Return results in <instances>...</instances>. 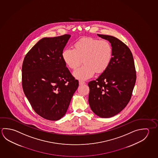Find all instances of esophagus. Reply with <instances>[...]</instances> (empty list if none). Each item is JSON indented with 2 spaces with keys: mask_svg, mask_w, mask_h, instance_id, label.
<instances>
[{
  "mask_svg": "<svg viewBox=\"0 0 158 158\" xmlns=\"http://www.w3.org/2000/svg\"><path fill=\"white\" fill-rule=\"evenodd\" d=\"M85 82L84 81H83L82 80H79V85H82V84H85Z\"/></svg>",
  "mask_w": 158,
  "mask_h": 158,
  "instance_id": "34e87169",
  "label": "esophagus"
}]
</instances>
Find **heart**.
I'll return each instance as SVG.
<instances>
[{
	"instance_id": "heart-1",
	"label": "heart",
	"mask_w": 158,
	"mask_h": 158,
	"mask_svg": "<svg viewBox=\"0 0 158 158\" xmlns=\"http://www.w3.org/2000/svg\"><path fill=\"white\" fill-rule=\"evenodd\" d=\"M62 57L68 68L75 70L82 63V67L74 73L79 79H87L94 75L102 73L108 68L113 57V48L106 40L91 37L79 39L74 45V49L67 48Z\"/></svg>"
}]
</instances>
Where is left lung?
<instances>
[{
  "instance_id": "left-lung-1",
  "label": "left lung",
  "mask_w": 158,
  "mask_h": 158,
  "mask_svg": "<svg viewBox=\"0 0 158 158\" xmlns=\"http://www.w3.org/2000/svg\"><path fill=\"white\" fill-rule=\"evenodd\" d=\"M98 35L110 43L113 57L99 78L89 82L88 100L94 113L106 118L120 113L129 103L136 75L133 54L127 45L114 36Z\"/></svg>"
}]
</instances>
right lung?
I'll return each instance as SVG.
<instances>
[{"label": "right lung", "mask_w": 158, "mask_h": 158, "mask_svg": "<svg viewBox=\"0 0 158 158\" xmlns=\"http://www.w3.org/2000/svg\"><path fill=\"white\" fill-rule=\"evenodd\" d=\"M70 36L43 38L28 52L23 63L24 93L35 112L49 120L64 116L79 86L62 57Z\"/></svg>", "instance_id": "1"}]
</instances>
